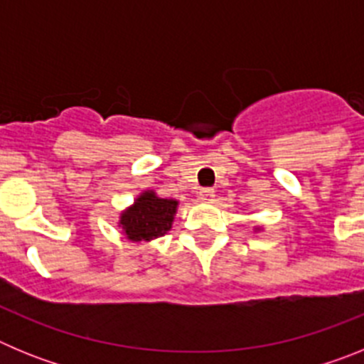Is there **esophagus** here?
I'll return each instance as SVG.
<instances>
[{
  "instance_id": "esophagus-1",
  "label": "esophagus",
  "mask_w": 364,
  "mask_h": 364,
  "mask_svg": "<svg viewBox=\"0 0 364 364\" xmlns=\"http://www.w3.org/2000/svg\"><path fill=\"white\" fill-rule=\"evenodd\" d=\"M198 198H200L202 202H213L215 200V191L210 188H204L198 191Z\"/></svg>"
}]
</instances>
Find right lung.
<instances>
[{"label":"right lung","mask_w":364,"mask_h":364,"mask_svg":"<svg viewBox=\"0 0 364 364\" xmlns=\"http://www.w3.org/2000/svg\"><path fill=\"white\" fill-rule=\"evenodd\" d=\"M178 202L160 198L154 191H144L131 208L120 215V226L133 242L159 239L171 230Z\"/></svg>","instance_id":"obj_1"}]
</instances>
